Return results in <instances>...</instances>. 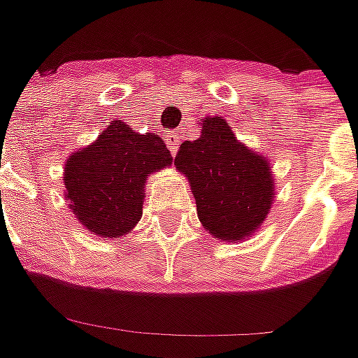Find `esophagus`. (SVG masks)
<instances>
[{
	"mask_svg": "<svg viewBox=\"0 0 358 358\" xmlns=\"http://www.w3.org/2000/svg\"><path fill=\"white\" fill-rule=\"evenodd\" d=\"M164 141H166L170 155H176V152H178V144H180L178 130H168L166 134H164Z\"/></svg>",
	"mask_w": 358,
	"mask_h": 358,
	"instance_id": "34e87169",
	"label": "esophagus"
}]
</instances>
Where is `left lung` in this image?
I'll list each match as a JSON object with an SVG mask.
<instances>
[{"label": "left lung", "instance_id": "left-lung-1", "mask_svg": "<svg viewBox=\"0 0 358 358\" xmlns=\"http://www.w3.org/2000/svg\"><path fill=\"white\" fill-rule=\"evenodd\" d=\"M198 141L180 144L174 166L188 178L208 234L224 241L252 238L273 202L269 160L243 146L222 117L202 118Z\"/></svg>", "mask_w": 358, "mask_h": 358}]
</instances>
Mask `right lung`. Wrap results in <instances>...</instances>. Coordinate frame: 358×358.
Instances as JSON below:
<instances>
[{"mask_svg": "<svg viewBox=\"0 0 358 358\" xmlns=\"http://www.w3.org/2000/svg\"><path fill=\"white\" fill-rule=\"evenodd\" d=\"M170 164V150L156 132L141 134L113 120L65 162L69 208L94 236L120 238L142 217L146 178Z\"/></svg>", "mask_w": 358, "mask_h": 358, "instance_id": "1", "label": "right lung"}]
</instances>
